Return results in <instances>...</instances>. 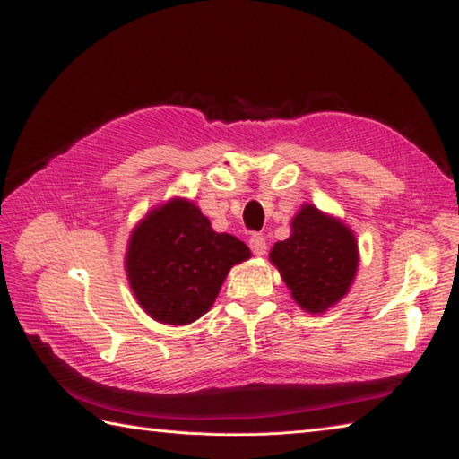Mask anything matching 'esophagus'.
Segmentation results:
<instances>
[{
	"instance_id": "obj_1",
	"label": "esophagus",
	"mask_w": 459,
	"mask_h": 459,
	"mask_svg": "<svg viewBox=\"0 0 459 459\" xmlns=\"http://www.w3.org/2000/svg\"><path fill=\"white\" fill-rule=\"evenodd\" d=\"M248 245H250V250L255 252L256 256H264L266 255V240H264V237L252 235L250 240H248Z\"/></svg>"
}]
</instances>
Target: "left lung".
Returning <instances> with one entry per match:
<instances>
[{
  "mask_svg": "<svg viewBox=\"0 0 459 459\" xmlns=\"http://www.w3.org/2000/svg\"><path fill=\"white\" fill-rule=\"evenodd\" d=\"M270 262L301 309L324 314L347 296L357 276L355 232L341 219L306 203L291 219L290 238L272 247Z\"/></svg>",
  "mask_w": 459,
  "mask_h": 459,
  "instance_id": "obj_1",
  "label": "left lung"
}]
</instances>
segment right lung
<instances>
[{
	"label": "right lung",
	"instance_id": "1",
	"mask_svg": "<svg viewBox=\"0 0 459 459\" xmlns=\"http://www.w3.org/2000/svg\"><path fill=\"white\" fill-rule=\"evenodd\" d=\"M248 258L245 242L212 230L193 201L173 197L135 224L124 264L145 314L187 325L207 314L230 268Z\"/></svg>",
	"mask_w": 459,
	"mask_h": 459
}]
</instances>
